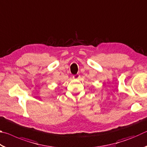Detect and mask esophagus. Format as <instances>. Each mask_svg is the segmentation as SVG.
I'll return each mask as SVG.
<instances>
[{"label": "esophagus", "mask_w": 147, "mask_h": 147, "mask_svg": "<svg viewBox=\"0 0 147 147\" xmlns=\"http://www.w3.org/2000/svg\"><path fill=\"white\" fill-rule=\"evenodd\" d=\"M80 77V74H75V75H74V76H73V78L74 79L77 80V79H79Z\"/></svg>", "instance_id": "1"}]
</instances>
